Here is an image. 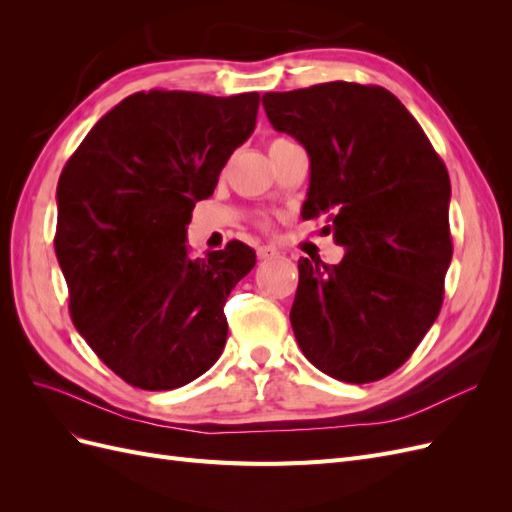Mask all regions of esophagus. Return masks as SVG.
<instances>
[{"label": "esophagus", "mask_w": 512, "mask_h": 512, "mask_svg": "<svg viewBox=\"0 0 512 512\" xmlns=\"http://www.w3.org/2000/svg\"><path fill=\"white\" fill-rule=\"evenodd\" d=\"M258 258L260 260H271V258H277L280 256V252L275 250V247H271V245H258Z\"/></svg>", "instance_id": "34e87169"}]
</instances>
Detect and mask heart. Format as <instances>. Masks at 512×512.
I'll return each mask as SVG.
<instances>
[{
  "label": "heart",
  "instance_id": "b5f03b06",
  "mask_svg": "<svg viewBox=\"0 0 512 512\" xmlns=\"http://www.w3.org/2000/svg\"><path fill=\"white\" fill-rule=\"evenodd\" d=\"M277 141H284V138H277ZM277 141H273V143H277ZM273 143H271V145H273Z\"/></svg>",
  "mask_w": 512,
  "mask_h": 512
}]
</instances>
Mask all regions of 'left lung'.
<instances>
[{
  "label": "left lung",
  "mask_w": 512,
  "mask_h": 512,
  "mask_svg": "<svg viewBox=\"0 0 512 512\" xmlns=\"http://www.w3.org/2000/svg\"><path fill=\"white\" fill-rule=\"evenodd\" d=\"M271 126L305 147L303 220L327 215L339 265L299 260L290 324L307 361L365 384L404 365L436 322L453 258L451 179L391 91L346 81L262 96Z\"/></svg>",
  "instance_id": "obj_1"
}]
</instances>
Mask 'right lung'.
Segmentation results:
<instances>
[{"label":"right lung","mask_w":512,"mask_h":512,"mask_svg":"<svg viewBox=\"0 0 512 512\" xmlns=\"http://www.w3.org/2000/svg\"><path fill=\"white\" fill-rule=\"evenodd\" d=\"M258 104L256 91H138L91 128L61 170L55 254L72 322L138 389H179L224 350V303L256 254L230 241L190 258L185 232L232 151L252 136Z\"/></svg>","instance_id":"right-lung-1"}]
</instances>
